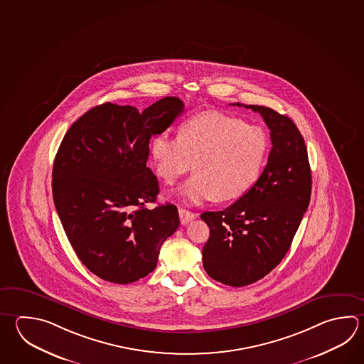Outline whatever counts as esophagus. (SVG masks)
Returning a JSON list of instances; mask_svg holds the SVG:
<instances>
[{"label": "esophagus", "mask_w": 364, "mask_h": 364, "mask_svg": "<svg viewBox=\"0 0 364 364\" xmlns=\"http://www.w3.org/2000/svg\"><path fill=\"white\" fill-rule=\"evenodd\" d=\"M178 216H180V221L183 225H186L189 221L197 218V213L188 211L186 208H178Z\"/></svg>", "instance_id": "esophagus-1"}]
</instances>
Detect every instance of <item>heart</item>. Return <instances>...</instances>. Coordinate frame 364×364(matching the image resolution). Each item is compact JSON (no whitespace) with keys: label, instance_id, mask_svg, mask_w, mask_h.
Masks as SVG:
<instances>
[{"label":"heart","instance_id":"1","mask_svg":"<svg viewBox=\"0 0 364 364\" xmlns=\"http://www.w3.org/2000/svg\"><path fill=\"white\" fill-rule=\"evenodd\" d=\"M268 137L259 126L220 112H205L180 126L178 136L153 137L151 158L166 184L193 167L196 173L180 188L191 203L205 199L232 200L247 193L260 176Z\"/></svg>","mask_w":364,"mask_h":364}]
</instances>
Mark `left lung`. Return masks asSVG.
<instances>
[{"instance_id":"1","label":"left lung","mask_w":364,"mask_h":364,"mask_svg":"<svg viewBox=\"0 0 364 364\" xmlns=\"http://www.w3.org/2000/svg\"><path fill=\"white\" fill-rule=\"evenodd\" d=\"M237 105L260 113L268 126V164L235 203L200 219L210 228L202 251L207 274L243 287L269 274L287 254L310 202L311 171L304 137L291 118L261 105Z\"/></svg>"}]
</instances>
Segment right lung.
Wrapping results in <instances>:
<instances>
[{"mask_svg": "<svg viewBox=\"0 0 364 364\" xmlns=\"http://www.w3.org/2000/svg\"><path fill=\"white\" fill-rule=\"evenodd\" d=\"M184 112L175 96L141 113L104 103L70 126L53 167V197L69 243L91 273L127 284L157 267L162 243L178 229V208L156 202L157 178L146 167L149 140Z\"/></svg>", "mask_w": 364, "mask_h": 364, "instance_id": "right-lung-1", "label": "right lung"}]
</instances>
